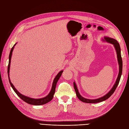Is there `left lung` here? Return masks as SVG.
I'll return each instance as SVG.
<instances>
[{"mask_svg": "<svg viewBox=\"0 0 129 129\" xmlns=\"http://www.w3.org/2000/svg\"><path fill=\"white\" fill-rule=\"evenodd\" d=\"M103 41H106L108 43H110V44H112L113 45H114V47L115 48L116 53H117V60H118V65H119V73L118 75V77H117V80L115 82V83L114 84V86L112 87L111 89L107 93L106 95H105L104 96L100 97V98L97 99H92V100L85 99V98H84L82 96L80 95V92H79V90H78V89L77 88V85H76L75 82H74V83H74V89H75V90L77 97H78V99L82 101V102H84V103H99L101 102H103V101L109 99V97H110L112 95V93H114V91H115V90L119 82L121 75H122L123 62H122V57H121L120 47L119 43L117 41L115 40V39H113V38L108 37H104V39H103Z\"/></svg>", "mask_w": 129, "mask_h": 129, "instance_id": "1", "label": "left lung"}]
</instances>
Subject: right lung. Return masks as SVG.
Segmentation results:
<instances>
[{"label":"right lung","mask_w":129,"mask_h":129,"mask_svg":"<svg viewBox=\"0 0 129 129\" xmlns=\"http://www.w3.org/2000/svg\"><path fill=\"white\" fill-rule=\"evenodd\" d=\"M16 44H14V45L13 46V47L12 48V49H11V51L10 53V55H9V65H8V68H7V73H8V77H9V82L10 83L11 85L12 88L13 89V90L14 91V92L17 93V95L20 97V98L22 100L24 101H25V102H26L27 103L31 104V105H43L47 103L48 102H50L51 101L53 98V96L54 95V93H55V88H56V85L57 84V82L58 80H59L60 77H61L62 73H63V71H61L59 73H58L57 75L55 76V79H54L53 82V85L52 87V89L49 92V93H48V95L47 96H46L45 97H43V98L41 99H33V98H30V97H29L28 96H26L24 95L21 94L20 92H19L17 90L15 89V88L14 87V86L13 85V84L12 83V82H11L10 80V64H11V57H12V52L14 49V46L16 45Z\"/></svg>","instance_id":"add662e5"}]
</instances>
